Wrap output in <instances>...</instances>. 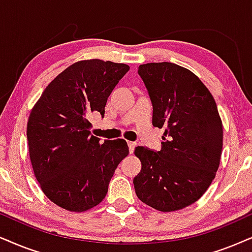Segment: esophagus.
<instances>
[{
  "mask_svg": "<svg viewBox=\"0 0 252 252\" xmlns=\"http://www.w3.org/2000/svg\"><path fill=\"white\" fill-rule=\"evenodd\" d=\"M128 145H129V151H130V154H132L133 152V150H135V148H136V145H137V143L136 142H128Z\"/></svg>",
  "mask_w": 252,
  "mask_h": 252,
  "instance_id": "1",
  "label": "esophagus"
}]
</instances>
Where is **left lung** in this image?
Masks as SVG:
<instances>
[{"instance_id": "1", "label": "left lung", "mask_w": 252, "mask_h": 252, "mask_svg": "<svg viewBox=\"0 0 252 252\" xmlns=\"http://www.w3.org/2000/svg\"><path fill=\"white\" fill-rule=\"evenodd\" d=\"M154 106L152 124L165 130L160 151L137 146L142 170L135 192L159 212H176L201 197L214 180L223 126L208 88L189 69L172 63L138 67Z\"/></svg>"}]
</instances>
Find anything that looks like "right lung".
Returning <instances> with one entry per match:
<instances>
[{
    "mask_svg": "<svg viewBox=\"0 0 252 252\" xmlns=\"http://www.w3.org/2000/svg\"><path fill=\"white\" fill-rule=\"evenodd\" d=\"M126 63L80 60L56 76L34 103L27 126L31 165L41 190L57 206L81 213L106 197L117 165L129 155L124 139L89 135L92 114L104 115L108 96Z\"/></svg>",
    "mask_w": 252,
    "mask_h": 252,
    "instance_id": "obj_1",
    "label": "right lung"
}]
</instances>
